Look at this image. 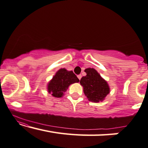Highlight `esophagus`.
Returning <instances> with one entry per match:
<instances>
[{"label":"esophagus","mask_w":148,"mask_h":148,"mask_svg":"<svg viewBox=\"0 0 148 148\" xmlns=\"http://www.w3.org/2000/svg\"><path fill=\"white\" fill-rule=\"evenodd\" d=\"M78 78L79 80H80L81 78H82V75H81V74H79V75H78Z\"/></svg>","instance_id":"esophagus-1"}]
</instances>
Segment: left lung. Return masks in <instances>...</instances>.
I'll return each mask as SVG.
<instances>
[{
  "mask_svg": "<svg viewBox=\"0 0 148 148\" xmlns=\"http://www.w3.org/2000/svg\"><path fill=\"white\" fill-rule=\"evenodd\" d=\"M84 72L86 76L81 78L80 83L86 96L90 102H102L110 93L108 84L94 68H86Z\"/></svg>",
  "mask_w": 148,
  "mask_h": 148,
  "instance_id": "1",
  "label": "left lung"
}]
</instances>
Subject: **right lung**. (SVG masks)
I'll return each instance as SVG.
<instances>
[{
  "instance_id": "add662e5",
  "label": "right lung",
  "mask_w": 148,
  "mask_h": 148,
  "mask_svg": "<svg viewBox=\"0 0 148 148\" xmlns=\"http://www.w3.org/2000/svg\"><path fill=\"white\" fill-rule=\"evenodd\" d=\"M78 82L79 79L73 72L61 68L48 84V92L55 98H61L70 84Z\"/></svg>"
}]
</instances>
